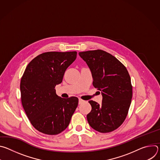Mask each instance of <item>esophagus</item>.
I'll return each instance as SVG.
<instances>
[{
	"label": "esophagus",
	"instance_id": "esophagus-1",
	"mask_svg": "<svg viewBox=\"0 0 160 160\" xmlns=\"http://www.w3.org/2000/svg\"><path fill=\"white\" fill-rule=\"evenodd\" d=\"M84 102H85V101H83V100H82V99H78V104H82V103Z\"/></svg>",
	"mask_w": 160,
	"mask_h": 160
}]
</instances>
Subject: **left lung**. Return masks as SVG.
<instances>
[{"instance_id": "left-lung-1", "label": "left lung", "mask_w": 160, "mask_h": 160, "mask_svg": "<svg viewBox=\"0 0 160 160\" xmlns=\"http://www.w3.org/2000/svg\"><path fill=\"white\" fill-rule=\"evenodd\" d=\"M78 54L89 68L94 87L102 96L101 104L88 101L92 110L87 115L88 123L101 133L115 130L125 120L132 98L131 79L127 68L115 56L102 50Z\"/></svg>"}]
</instances>
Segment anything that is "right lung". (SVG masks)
<instances>
[{"instance_id": "obj_1", "label": "right lung", "mask_w": 160, "mask_h": 160, "mask_svg": "<svg viewBox=\"0 0 160 160\" xmlns=\"http://www.w3.org/2000/svg\"><path fill=\"white\" fill-rule=\"evenodd\" d=\"M77 52L41 54L27 65L20 83L21 102L32 125L39 132L57 135L69 125L78 99L59 97L56 85L76 59Z\"/></svg>"}]
</instances>
